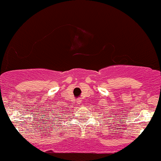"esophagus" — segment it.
Listing matches in <instances>:
<instances>
[{
  "label": "esophagus",
  "mask_w": 161,
  "mask_h": 161,
  "mask_svg": "<svg viewBox=\"0 0 161 161\" xmlns=\"http://www.w3.org/2000/svg\"><path fill=\"white\" fill-rule=\"evenodd\" d=\"M77 103H79V104L81 103V99H80V98H78V99L77 100Z\"/></svg>",
  "instance_id": "esophagus-1"
}]
</instances>
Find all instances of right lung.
<instances>
[{"label": "right lung", "mask_w": 161, "mask_h": 161, "mask_svg": "<svg viewBox=\"0 0 161 161\" xmlns=\"http://www.w3.org/2000/svg\"><path fill=\"white\" fill-rule=\"evenodd\" d=\"M51 115H52V120H53V121H55V119H62V116L59 111H55V110L53 111L52 110V114H51Z\"/></svg>", "instance_id": "add662e5"}]
</instances>
